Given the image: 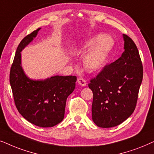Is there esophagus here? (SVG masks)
<instances>
[{"instance_id":"esophagus-1","label":"esophagus","mask_w":154,"mask_h":154,"mask_svg":"<svg viewBox=\"0 0 154 154\" xmlns=\"http://www.w3.org/2000/svg\"><path fill=\"white\" fill-rule=\"evenodd\" d=\"M77 82L79 83V85L81 86H86L87 85V82H86V80L83 78H78L77 79Z\"/></svg>"}]
</instances>
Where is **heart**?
Instances as JSON below:
<instances>
[{
  "instance_id": "obj_1",
  "label": "heart",
  "mask_w": 154,
  "mask_h": 154,
  "mask_svg": "<svg viewBox=\"0 0 154 154\" xmlns=\"http://www.w3.org/2000/svg\"><path fill=\"white\" fill-rule=\"evenodd\" d=\"M112 46V42L108 36L102 35L93 36L85 45L86 48H92L84 58V64L86 68L91 72L102 68L106 64Z\"/></svg>"
}]
</instances>
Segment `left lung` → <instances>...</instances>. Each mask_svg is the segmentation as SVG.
Returning a JSON list of instances; mask_svg holds the SVG:
<instances>
[{
  "mask_svg": "<svg viewBox=\"0 0 154 154\" xmlns=\"http://www.w3.org/2000/svg\"><path fill=\"white\" fill-rule=\"evenodd\" d=\"M125 51L90 79L93 92L92 120L98 127L112 128L127 120L136 108L143 79V65L133 40L123 34Z\"/></svg>",
  "mask_w": 154,
  "mask_h": 154,
  "instance_id": "1",
  "label": "left lung"
}]
</instances>
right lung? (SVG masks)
I'll list each match as a JSON object with an SVG mask.
<instances>
[{
    "label": "right lung",
    "mask_w": 154,
    "mask_h": 154,
    "mask_svg": "<svg viewBox=\"0 0 154 154\" xmlns=\"http://www.w3.org/2000/svg\"><path fill=\"white\" fill-rule=\"evenodd\" d=\"M41 28L26 35L18 45L10 72V83L16 108L31 123L53 127L64 118L67 98L72 93L76 76H54L44 81L29 79L21 67V52Z\"/></svg>",
    "instance_id": "right-lung-1"
}]
</instances>
